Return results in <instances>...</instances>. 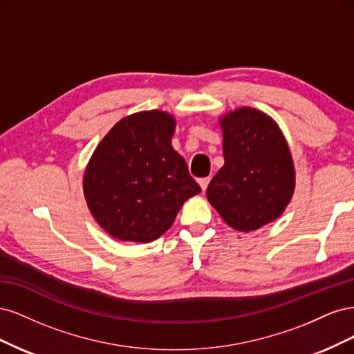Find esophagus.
I'll return each mask as SVG.
<instances>
[{
	"label": "esophagus",
	"mask_w": 354,
	"mask_h": 354,
	"mask_svg": "<svg viewBox=\"0 0 354 354\" xmlns=\"http://www.w3.org/2000/svg\"><path fill=\"white\" fill-rule=\"evenodd\" d=\"M209 180H211L209 177H203V178H199V180H198V183H199L202 192L207 190V187H208V185H209Z\"/></svg>",
	"instance_id": "1"
}]
</instances>
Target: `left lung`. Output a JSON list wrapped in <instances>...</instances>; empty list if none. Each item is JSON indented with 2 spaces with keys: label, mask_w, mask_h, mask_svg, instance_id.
I'll list each match as a JSON object with an SVG mask.
<instances>
[{
  "label": "left lung",
  "mask_w": 354,
  "mask_h": 354,
  "mask_svg": "<svg viewBox=\"0 0 354 354\" xmlns=\"http://www.w3.org/2000/svg\"><path fill=\"white\" fill-rule=\"evenodd\" d=\"M224 165L207 198L238 232H252L279 218L295 190V168L279 125L267 113L242 106L220 116Z\"/></svg>",
  "instance_id": "left-lung-1"
}]
</instances>
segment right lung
I'll return each mask as SVG.
<instances>
[{
  "mask_svg": "<svg viewBox=\"0 0 354 354\" xmlns=\"http://www.w3.org/2000/svg\"><path fill=\"white\" fill-rule=\"evenodd\" d=\"M174 116L143 111L118 121L95 147L82 189L99 226L122 242L147 243L164 234L183 203L201 192L174 151Z\"/></svg>",
  "mask_w": 354,
  "mask_h": 354,
  "instance_id": "add662e5",
  "label": "right lung"
}]
</instances>
